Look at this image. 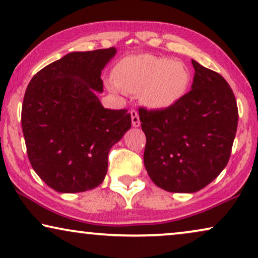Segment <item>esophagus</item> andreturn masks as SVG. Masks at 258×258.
<instances>
[{"label":"esophagus","instance_id":"obj_1","mask_svg":"<svg viewBox=\"0 0 258 258\" xmlns=\"http://www.w3.org/2000/svg\"><path fill=\"white\" fill-rule=\"evenodd\" d=\"M131 118H132V126L133 127H139L140 126V120H139L138 112H137L136 109H132V111H131Z\"/></svg>","mask_w":258,"mask_h":258}]
</instances>
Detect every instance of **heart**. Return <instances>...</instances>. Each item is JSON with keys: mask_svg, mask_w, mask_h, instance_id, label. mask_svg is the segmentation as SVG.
<instances>
[{"mask_svg": "<svg viewBox=\"0 0 258 258\" xmlns=\"http://www.w3.org/2000/svg\"><path fill=\"white\" fill-rule=\"evenodd\" d=\"M191 81L188 68L170 57L144 54L123 59L114 71L108 87L140 94L149 108L163 109L176 104L186 93Z\"/></svg>", "mask_w": 258, "mask_h": 258, "instance_id": "b5f03b06", "label": "heart"}]
</instances>
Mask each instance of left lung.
<instances>
[{
    "label": "left lung",
    "instance_id": "1",
    "mask_svg": "<svg viewBox=\"0 0 258 258\" xmlns=\"http://www.w3.org/2000/svg\"><path fill=\"white\" fill-rule=\"evenodd\" d=\"M191 91L163 109L139 108L146 136L144 165L165 191L192 194L218 177L228 164L238 109L221 74L192 60Z\"/></svg>",
    "mask_w": 258,
    "mask_h": 258
}]
</instances>
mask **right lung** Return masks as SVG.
<instances>
[{"mask_svg": "<svg viewBox=\"0 0 258 258\" xmlns=\"http://www.w3.org/2000/svg\"><path fill=\"white\" fill-rule=\"evenodd\" d=\"M114 47L73 51L42 68L23 98L22 131L33 169L53 190L77 194L105 179L111 147L131 128L127 109H107L101 71Z\"/></svg>", "mask_w": 258, "mask_h": 258, "instance_id": "1", "label": "right lung"}]
</instances>
